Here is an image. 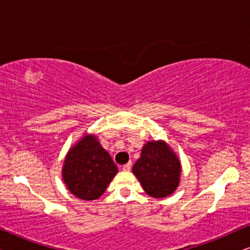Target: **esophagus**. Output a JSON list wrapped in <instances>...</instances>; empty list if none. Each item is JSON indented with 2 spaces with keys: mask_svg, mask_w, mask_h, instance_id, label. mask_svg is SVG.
<instances>
[{
  "mask_svg": "<svg viewBox=\"0 0 250 250\" xmlns=\"http://www.w3.org/2000/svg\"><path fill=\"white\" fill-rule=\"evenodd\" d=\"M131 168H132V163H127V164H125L124 166H123V169L126 170V172H129Z\"/></svg>",
  "mask_w": 250,
  "mask_h": 250,
  "instance_id": "1",
  "label": "esophagus"
}]
</instances>
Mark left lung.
<instances>
[{
	"label": "left lung",
	"instance_id": "obj_1",
	"mask_svg": "<svg viewBox=\"0 0 250 250\" xmlns=\"http://www.w3.org/2000/svg\"><path fill=\"white\" fill-rule=\"evenodd\" d=\"M133 173L149 196L164 198L179 186L181 165L165 143L153 141L143 146L141 157L133 166Z\"/></svg>",
	"mask_w": 250,
	"mask_h": 250
}]
</instances>
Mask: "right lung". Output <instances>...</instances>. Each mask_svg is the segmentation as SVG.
Wrapping results in <instances>:
<instances>
[{
    "label": "right lung",
    "instance_id": "right-lung-1",
    "mask_svg": "<svg viewBox=\"0 0 250 250\" xmlns=\"http://www.w3.org/2000/svg\"><path fill=\"white\" fill-rule=\"evenodd\" d=\"M117 172L97 138L87 135L68 152L62 176L71 193L83 200H94L102 196Z\"/></svg>",
    "mask_w": 250,
    "mask_h": 250
}]
</instances>
